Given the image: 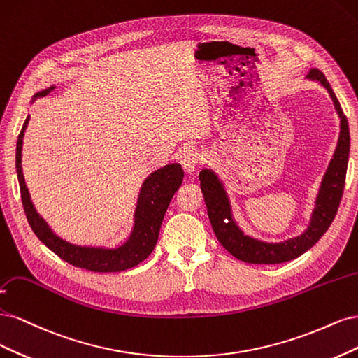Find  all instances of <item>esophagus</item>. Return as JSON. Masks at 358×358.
<instances>
[{
	"mask_svg": "<svg viewBox=\"0 0 358 358\" xmlns=\"http://www.w3.org/2000/svg\"><path fill=\"white\" fill-rule=\"evenodd\" d=\"M180 164H181L182 169L187 172V174L194 172L196 166H198V164H199L198 150L193 147H184L180 153Z\"/></svg>",
	"mask_w": 358,
	"mask_h": 358,
	"instance_id": "esophagus-1",
	"label": "esophagus"
}]
</instances>
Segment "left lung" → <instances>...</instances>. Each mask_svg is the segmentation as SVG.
I'll return each instance as SVG.
<instances>
[{"label":"left lung","instance_id":"1","mask_svg":"<svg viewBox=\"0 0 358 358\" xmlns=\"http://www.w3.org/2000/svg\"><path fill=\"white\" fill-rule=\"evenodd\" d=\"M306 78L313 80V82H318L329 92L334 110H336L341 120V131L336 150H334L329 168L321 180L314 211L310 214L309 224L303 230V234L281 242H268L247 235L235 220L232 205H230L223 180L211 168L202 169L199 174L201 190L203 193L206 211H208L210 222L217 239L220 241V244L230 255L245 263L275 264L302 256L305 251L315 245V242L327 232L339 208L350 156L348 120L345 117L341 103L324 74L314 68L306 76Z\"/></svg>","mask_w":358,"mask_h":358}]
</instances>
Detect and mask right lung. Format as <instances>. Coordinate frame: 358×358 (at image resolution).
Segmentation results:
<instances>
[{
	"mask_svg": "<svg viewBox=\"0 0 358 358\" xmlns=\"http://www.w3.org/2000/svg\"><path fill=\"white\" fill-rule=\"evenodd\" d=\"M45 87L32 96L31 103L37 98H43L55 89ZM29 117H27L22 131L17 136L16 145V171L20 186L22 203L28 218V223L34 234L43 244L52 250L55 255L68 262L76 268H82L92 272H120L136 266L152 255L159 238V230L164 222V215L172 196L178 190L182 182L184 172L180 164H169L150 174L141 186L140 194L134 213V226L131 235L123 244L117 247L103 245H78L68 242L59 235H56L49 223L37 213L31 201V194L27 187L24 171H22V145L28 128Z\"/></svg>",
	"mask_w": 358,
	"mask_h": 358,
	"instance_id": "add662e5",
	"label": "right lung"
}]
</instances>
